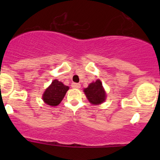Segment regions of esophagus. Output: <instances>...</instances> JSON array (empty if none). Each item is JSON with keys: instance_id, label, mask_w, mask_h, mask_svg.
Instances as JSON below:
<instances>
[{"instance_id": "1", "label": "esophagus", "mask_w": 160, "mask_h": 160, "mask_svg": "<svg viewBox=\"0 0 160 160\" xmlns=\"http://www.w3.org/2000/svg\"><path fill=\"white\" fill-rule=\"evenodd\" d=\"M71 87H73V88H80V87H81V85L79 84V83H75V82H73L71 84Z\"/></svg>"}]
</instances>
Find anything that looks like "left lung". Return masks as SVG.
<instances>
[{"label":"left lung","instance_id":"8db88e82","mask_svg":"<svg viewBox=\"0 0 160 160\" xmlns=\"http://www.w3.org/2000/svg\"><path fill=\"white\" fill-rule=\"evenodd\" d=\"M84 93L87 99L94 105L101 104L106 100V91L102 87V83L99 79L90 83L87 88L84 89Z\"/></svg>","mask_w":160,"mask_h":160}]
</instances>
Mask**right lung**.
<instances>
[{
  "mask_svg": "<svg viewBox=\"0 0 160 160\" xmlns=\"http://www.w3.org/2000/svg\"><path fill=\"white\" fill-rule=\"evenodd\" d=\"M68 90L69 87L65 86L62 82L55 79L45 90L42 95V99L47 105L56 107L63 99Z\"/></svg>",
  "mask_w": 160,
  "mask_h": 160,
  "instance_id": "obj_1",
  "label": "right lung"
}]
</instances>
